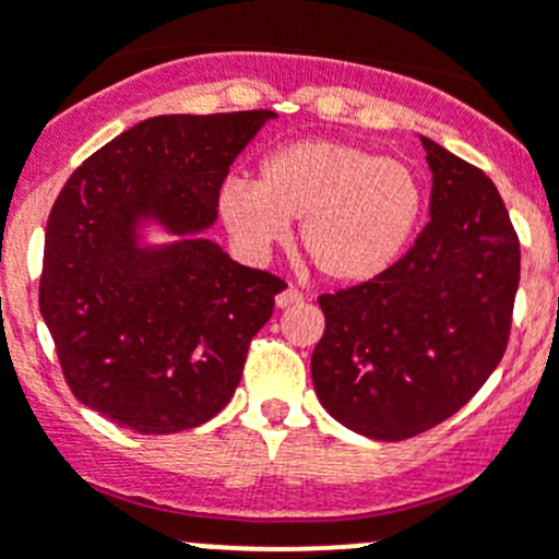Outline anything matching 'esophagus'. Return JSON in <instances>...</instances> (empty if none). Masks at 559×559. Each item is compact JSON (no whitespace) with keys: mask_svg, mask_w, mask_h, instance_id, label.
<instances>
[{"mask_svg":"<svg viewBox=\"0 0 559 559\" xmlns=\"http://www.w3.org/2000/svg\"><path fill=\"white\" fill-rule=\"evenodd\" d=\"M275 302H278V308L295 306V302H302V292L297 289V286H286L284 292H278V295H275Z\"/></svg>","mask_w":559,"mask_h":559,"instance_id":"esophagus-1","label":"esophagus"}]
</instances>
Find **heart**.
<instances>
[{
  "instance_id": "b5f03b06",
  "label": "heart",
  "mask_w": 559,
  "mask_h": 559,
  "mask_svg": "<svg viewBox=\"0 0 559 559\" xmlns=\"http://www.w3.org/2000/svg\"><path fill=\"white\" fill-rule=\"evenodd\" d=\"M421 183L405 162L343 140H300L264 156L257 183L229 178L218 207L248 251L264 253L300 224L306 257L335 284H368L408 248Z\"/></svg>"
}]
</instances>
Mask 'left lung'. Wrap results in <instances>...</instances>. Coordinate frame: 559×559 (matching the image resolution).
Instances as JSON below:
<instances>
[{"instance_id": "left-lung-1", "label": "left lung", "mask_w": 559, "mask_h": 559, "mask_svg": "<svg viewBox=\"0 0 559 559\" xmlns=\"http://www.w3.org/2000/svg\"><path fill=\"white\" fill-rule=\"evenodd\" d=\"M430 222L384 275L321 295L311 376L321 405L376 441H405L454 416L503 359L520 238L478 167L421 138Z\"/></svg>"}]
</instances>
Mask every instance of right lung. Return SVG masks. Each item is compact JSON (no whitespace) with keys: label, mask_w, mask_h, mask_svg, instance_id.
<instances>
[{"label":"right lung","mask_w":559,"mask_h":559,"mask_svg":"<svg viewBox=\"0 0 559 559\" xmlns=\"http://www.w3.org/2000/svg\"><path fill=\"white\" fill-rule=\"evenodd\" d=\"M273 110L154 116L88 156L50 207L39 313L72 394L143 436L218 414L284 281L213 240L229 165ZM156 217L186 241L136 246Z\"/></svg>","instance_id":"obj_1"}]
</instances>
